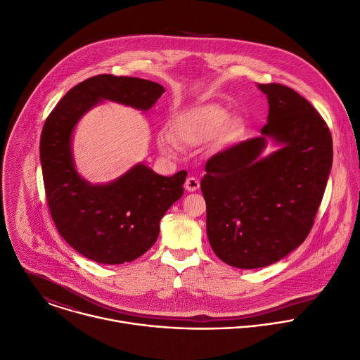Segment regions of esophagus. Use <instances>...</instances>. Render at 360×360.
<instances>
[{
	"label": "esophagus",
	"instance_id": "obj_1",
	"mask_svg": "<svg viewBox=\"0 0 360 360\" xmlns=\"http://www.w3.org/2000/svg\"><path fill=\"white\" fill-rule=\"evenodd\" d=\"M184 187L187 191H197L200 188V180L195 177H187Z\"/></svg>",
	"mask_w": 360,
	"mask_h": 360
}]
</instances>
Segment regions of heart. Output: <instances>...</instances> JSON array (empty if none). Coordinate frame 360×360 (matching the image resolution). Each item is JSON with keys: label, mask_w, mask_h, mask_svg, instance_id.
Segmentation results:
<instances>
[{"label": "heart", "mask_w": 360, "mask_h": 360, "mask_svg": "<svg viewBox=\"0 0 360 360\" xmlns=\"http://www.w3.org/2000/svg\"><path fill=\"white\" fill-rule=\"evenodd\" d=\"M176 137L184 145L195 146L219 134L224 141L233 140L240 131L238 120H229V113L219 105H201L183 113L174 124ZM159 148L166 155L177 150L172 134H159Z\"/></svg>", "instance_id": "obj_1"}]
</instances>
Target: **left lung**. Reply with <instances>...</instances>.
Listing matches in <instances>:
<instances>
[{"mask_svg":"<svg viewBox=\"0 0 360 360\" xmlns=\"http://www.w3.org/2000/svg\"><path fill=\"white\" fill-rule=\"evenodd\" d=\"M258 88L269 105L261 136L214 155L201 179L210 245L243 269L271 265L305 241L333 158L329 127L305 98L281 84ZM268 138L281 149L262 157Z\"/></svg>","mask_w":360,"mask_h":360,"instance_id":"left-lung-1","label":"left lung"}]
</instances>
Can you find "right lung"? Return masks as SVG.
Instances as JSON below:
<instances>
[{
  "mask_svg": "<svg viewBox=\"0 0 360 360\" xmlns=\"http://www.w3.org/2000/svg\"><path fill=\"white\" fill-rule=\"evenodd\" d=\"M163 94L152 81L98 75L72 88L45 120L39 156L52 220L72 248L95 262H130L150 250L162 217L183 195L187 172L165 177L139 163L108 184H91L75 169L72 133L102 101L146 112Z\"/></svg>",
  "mask_w": 360,
  "mask_h": 360,
  "instance_id": "add662e5",
  "label": "right lung"
}]
</instances>
